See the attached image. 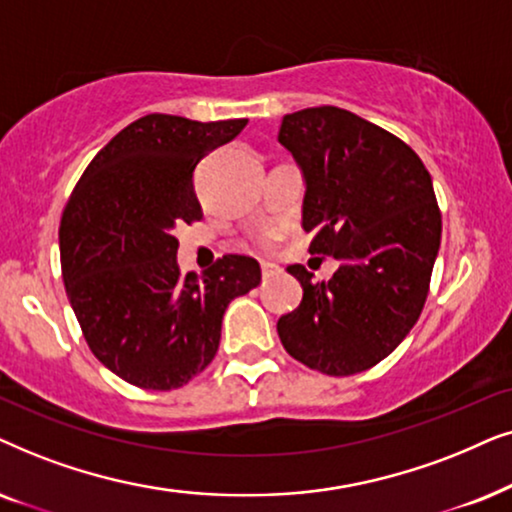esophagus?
Returning a JSON list of instances; mask_svg holds the SVG:
<instances>
[{
  "mask_svg": "<svg viewBox=\"0 0 512 512\" xmlns=\"http://www.w3.org/2000/svg\"><path fill=\"white\" fill-rule=\"evenodd\" d=\"M278 274H281V267H278V264L262 262V278H264V281H269V278H274Z\"/></svg>",
  "mask_w": 512,
  "mask_h": 512,
  "instance_id": "1",
  "label": "esophagus"
}]
</instances>
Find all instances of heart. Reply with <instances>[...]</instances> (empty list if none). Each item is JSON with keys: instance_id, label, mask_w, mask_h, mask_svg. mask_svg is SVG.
Segmentation results:
<instances>
[{"instance_id": "heart-1", "label": "heart", "mask_w": 512, "mask_h": 512, "mask_svg": "<svg viewBox=\"0 0 512 512\" xmlns=\"http://www.w3.org/2000/svg\"><path fill=\"white\" fill-rule=\"evenodd\" d=\"M276 238H278V231L267 229V231H262V234H257L255 243L260 245V248H271V245L276 243Z\"/></svg>"}]
</instances>
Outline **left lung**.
I'll return each mask as SVG.
<instances>
[{"label":"left lung","mask_w":512,"mask_h":512,"mask_svg":"<svg viewBox=\"0 0 512 512\" xmlns=\"http://www.w3.org/2000/svg\"><path fill=\"white\" fill-rule=\"evenodd\" d=\"M278 142L306 177L304 231L311 255L339 269L313 283L302 264V304L278 320L292 358L330 377L370 370L393 353L424 309L442 215L417 152L349 109L320 105L285 114Z\"/></svg>","instance_id":"8db88e82"}]
</instances>
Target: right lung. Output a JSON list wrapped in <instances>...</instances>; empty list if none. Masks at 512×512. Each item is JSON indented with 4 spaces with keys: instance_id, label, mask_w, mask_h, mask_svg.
<instances>
[{
    "instance_id": "right-lung-1",
    "label": "right lung",
    "mask_w": 512,
    "mask_h": 512,
    "mask_svg": "<svg viewBox=\"0 0 512 512\" xmlns=\"http://www.w3.org/2000/svg\"><path fill=\"white\" fill-rule=\"evenodd\" d=\"M248 119L147 114L88 163L60 217V269L88 349L128 384L173 391L206 370L229 302L257 288L260 264L224 255L182 276L175 227L203 217L194 168Z\"/></svg>"
}]
</instances>
